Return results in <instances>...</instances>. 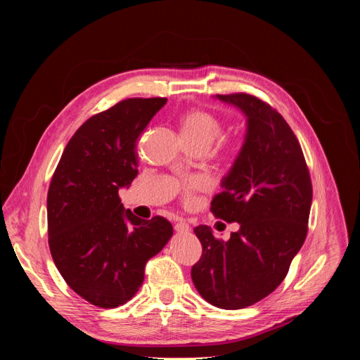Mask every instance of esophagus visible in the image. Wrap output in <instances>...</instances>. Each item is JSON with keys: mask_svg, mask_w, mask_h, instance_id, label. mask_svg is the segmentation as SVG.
<instances>
[{"mask_svg": "<svg viewBox=\"0 0 360 360\" xmlns=\"http://www.w3.org/2000/svg\"><path fill=\"white\" fill-rule=\"evenodd\" d=\"M174 230H176L179 234H184V233H189V225L186 224V221L179 219L176 224H174Z\"/></svg>", "mask_w": 360, "mask_h": 360, "instance_id": "obj_1", "label": "esophagus"}]
</instances>
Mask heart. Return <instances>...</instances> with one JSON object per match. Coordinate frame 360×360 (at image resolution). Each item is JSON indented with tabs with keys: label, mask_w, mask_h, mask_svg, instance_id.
<instances>
[{
	"label": "heart",
	"mask_w": 360,
	"mask_h": 360,
	"mask_svg": "<svg viewBox=\"0 0 360 360\" xmlns=\"http://www.w3.org/2000/svg\"><path fill=\"white\" fill-rule=\"evenodd\" d=\"M222 135V124L219 120L210 112H205L201 110H193L183 115L181 118V136L183 139L193 141V143H200L210 148L214 141ZM242 144L240 141H234L228 146V153L231 158H236L240 153ZM207 186V181L204 179H193L186 184V192L191 193L193 191H198Z\"/></svg>",
	"instance_id": "b5f03b06"
}]
</instances>
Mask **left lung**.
<instances>
[{
	"label": "left lung",
	"mask_w": 360,
	"mask_h": 360,
	"mask_svg": "<svg viewBox=\"0 0 360 360\" xmlns=\"http://www.w3.org/2000/svg\"><path fill=\"white\" fill-rule=\"evenodd\" d=\"M214 99L246 117L240 153L212 201V212L237 222L238 231L221 240L210 226L195 228L202 255L191 275L213 307L242 309L269 296L287 276L308 233L312 184L296 135L274 108L245 93Z\"/></svg>",
	"instance_id": "8db88e82"
}]
</instances>
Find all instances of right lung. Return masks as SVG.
<instances>
[{
    "label": "right lung",
    "mask_w": 360,
    "mask_h": 360,
    "mask_svg": "<svg viewBox=\"0 0 360 360\" xmlns=\"http://www.w3.org/2000/svg\"><path fill=\"white\" fill-rule=\"evenodd\" d=\"M165 103L163 97L126 99L93 115L70 138L52 176L51 255L68 285L96 307L132 299L146 263L172 236L165 217L141 219L118 197L138 176L139 135Z\"/></svg>",
    "instance_id": "add662e5"
}]
</instances>
